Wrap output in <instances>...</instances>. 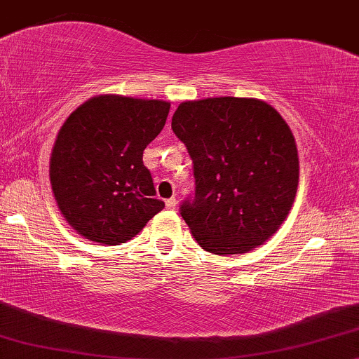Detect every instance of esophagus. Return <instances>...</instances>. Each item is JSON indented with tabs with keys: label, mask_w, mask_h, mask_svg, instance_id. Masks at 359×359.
<instances>
[{
	"label": "esophagus",
	"mask_w": 359,
	"mask_h": 359,
	"mask_svg": "<svg viewBox=\"0 0 359 359\" xmlns=\"http://www.w3.org/2000/svg\"><path fill=\"white\" fill-rule=\"evenodd\" d=\"M176 205H178L176 198H170V200H166V208H168V210H175Z\"/></svg>",
	"instance_id": "obj_1"
}]
</instances>
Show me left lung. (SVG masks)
I'll use <instances>...</instances> for the list:
<instances>
[{"instance_id": "1", "label": "left lung", "mask_w": 359, "mask_h": 359, "mask_svg": "<svg viewBox=\"0 0 359 359\" xmlns=\"http://www.w3.org/2000/svg\"><path fill=\"white\" fill-rule=\"evenodd\" d=\"M171 128L193 159L194 196L180 213L203 250L241 255L280 229L294 203L299 161L281 114L256 98L184 101Z\"/></svg>"}]
</instances>
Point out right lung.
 <instances>
[{
  "label": "right lung",
  "mask_w": 359,
  "mask_h": 359,
  "mask_svg": "<svg viewBox=\"0 0 359 359\" xmlns=\"http://www.w3.org/2000/svg\"><path fill=\"white\" fill-rule=\"evenodd\" d=\"M170 103L100 95L57 131L50 181L61 215L86 240L119 245L165 208L143 151L165 126Z\"/></svg>",
  "instance_id": "add662e5"
}]
</instances>
